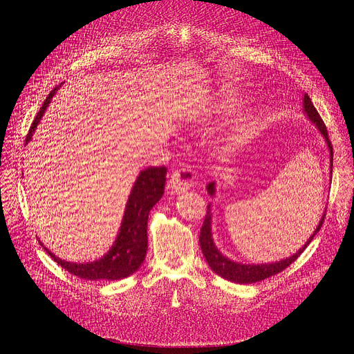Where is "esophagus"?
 <instances>
[{
    "label": "esophagus",
    "mask_w": 354,
    "mask_h": 354,
    "mask_svg": "<svg viewBox=\"0 0 354 354\" xmlns=\"http://www.w3.org/2000/svg\"><path fill=\"white\" fill-rule=\"evenodd\" d=\"M194 178H195L194 172L187 166H183V167H180V169L174 171V174L171 176V180H169V187H171L172 192H175V194L187 192L192 187Z\"/></svg>",
    "instance_id": "obj_1"
}]
</instances>
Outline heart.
Masks as SVG:
<instances>
[{"label":"heart","mask_w":354,"mask_h":354,"mask_svg":"<svg viewBox=\"0 0 354 354\" xmlns=\"http://www.w3.org/2000/svg\"><path fill=\"white\" fill-rule=\"evenodd\" d=\"M231 110V107L230 106H227V104H221V106H216L215 109H214V113L215 115H219V113H227V111H230ZM239 145V139L236 138V136H234V138H231L230 140H228V146L230 147H236Z\"/></svg>","instance_id":"b5f03b06"}]
</instances>
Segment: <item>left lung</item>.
<instances>
[{"label":"left lung","instance_id":"left-lung-1","mask_svg":"<svg viewBox=\"0 0 354 354\" xmlns=\"http://www.w3.org/2000/svg\"><path fill=\"white\" fill-rule=\"evenodd\" d=\"M303 113L306 115V118L317 127V130L320 132V135L323 136L327 149H328V156H330V175H331V169H333V146L328 140V135H327V129L320 118V115L317 113V110L313 106L308 95L303 96ZM207 191L211 196H215L216 194V183L215 182H209L207 185ZM212 203H208V211H207V216L205 221H203V225L201 228V235H199V244H201V250L203 252V257H205L208 266L211 267V270L218 274L219 277L225 278L228 281L232 283H238V284H252V283H258L263 281L266 278L275 275L278 272H281L284 268H287L291 263H294L297 258L300 257V254L308 247V244L313 241V238L317 235V232L320 231L323 221L326 216V211L323 212L317 227L313 231V234L310 235V238L306 241L304 245L295 251L292 255L280 259V261H272V263H261V264H247V263H241V261H235V259L228 258L227 255L222 254L216 244L214 243V235H212Z\"/></svg>","mask_w":354,"mask_h":354}]
</instances>
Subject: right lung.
Wrapping results in <instances>:
<instances>
[{"label": "right lung", "mask_w": 354, "mask_h": 354, "mask_svg": "<svg viewBox=\"0 0 354 354\" xmlns=\"http://www.w3.org/2000/svg\"><path fill=\"white\" fill-rule=\"evenodd\" d=\"M57 90L59 87H55L50 93L40 111L37 113L26 138V145H28L32 139L37 126H39ZM166 172L167 169L165 166H149L146 169L139 172L132 187V191H130V195L127 198L124 214L115 243L99 259L88 263H71L59 258L47 247H44L43 244L41 245L55 263L62 266L68 272H71L73 275L83 278V280L111 281L122 280V278L132 275L140 268L146 257L147 218L149 212H151V209L160 201L165 192Z\"/></svg>", "instance_id": "obj_1"}]
</instances>
